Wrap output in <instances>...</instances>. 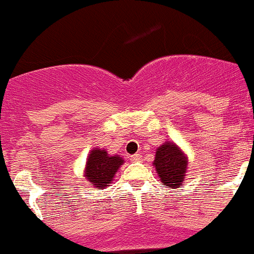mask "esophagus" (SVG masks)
I'll return each instance as SVG.
<instances>
[{
    "label": "esophagus",
    "mask_w": 254,
    "mask_h": 254,
    "mask_svg": "<svg viewBox=\"0 0 254 254\" xmlns=\"http://www.w3.org/2000/svg\"><path fill=\"white\" fill-rule=\"evenodd\" d=\"M129 160L133 161V163H136V161H140V160H141V155H140V154L132 155L131 158H129Z\"/></svg>",
    "instance_id": "34e87169"
}]
</instances>
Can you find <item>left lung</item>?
Here are the masks:
<instances>
[{"label":"left lung","mask_w":254,"mask_h":254,"mask_svg":"<svg viewBox=\"0 0 254 254\" xmlns=\"http://www.w3.org/2000/svg\"><path fill=\"white\" fill-rule=\"evenodd\" d=\"M154 165L164 186L176 190L187 172V158L176 143L165 142L156 150Z\"/></svg>","instance_id":"left-lung-1"}]
</instances>
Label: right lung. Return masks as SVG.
<instances>
[{
    "instance_id": "right-lung-1",
    "label": "right lung",
    "mask_w": 254,
    "mask_h": 254,
    "mask_svg": "<svg viewBox=\"0 0 254 254\" xmlns=\"http://www.w3.org/2000/svg\"><path fill=\"white\" fill-rule=\"evenodd\" d=\"M122 164L123 160L118 155L109 156L105 150L94 149L87 158L85 174L91 185L105 188L112 183V178Z\"/></svg>"
}]
</instances>
